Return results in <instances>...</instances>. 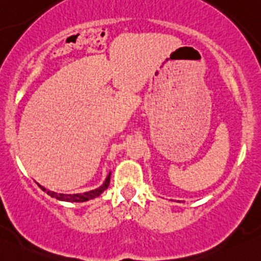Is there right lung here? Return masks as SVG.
Wrapping results in <instances>:
<instances>
[{
    "mask_svg": "<svg viewBox=\"0 0 261 261\" xmlns=\"http://www.w3.org/2000/svg\"><path fill=\"white\" fill-rule=\"evenodd\" d=\"M110 177H111V172L108 174V176L106 178V181H105V184L102 186H99L98 189L96 190H92V191H89V192H85V194H74V195H63V194H57V192H53V191H48L46 189H44L43 186L39 187L43 190V191H45L46 194L50 195L51 197L57 198V200H60V201H67V202H85V201H89V200H92V198L97 197L102 194V192L105 191V190L107 189L108 185H110Z\"/></svg>",
    "mask_w": 261,
    "mask_h": 261,
    "instance_id": "obj_1",
    "label": "right lung"
}]
</instances>
